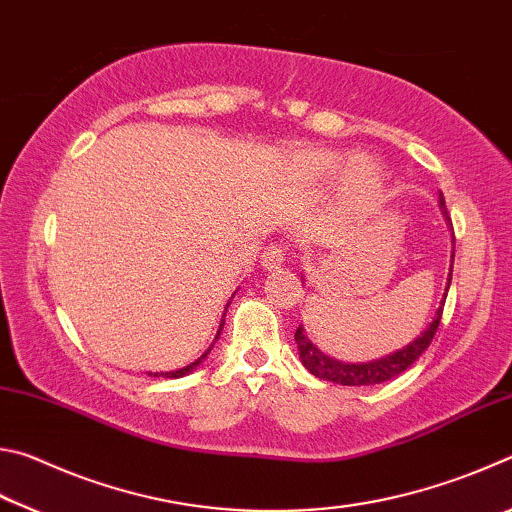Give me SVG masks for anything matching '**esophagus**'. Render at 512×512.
<instances>
[{
    "instance_id": "1",
    "label": "esophagus",
    "mask_w": 512,
    "mask_h": 512,
    "mask_svg": "<svg viewBox=\"0 0 512 512\" xmlns=\"http://www.w3.org/2000/svg\"><path fill=\"white\" fill-rule=\"evenodd\" d=\"M284 255H287V250L280 244H273V246H266L264 253H262V266L268 268V271H275V268H280L284 264Z\"/></svg>"
}]
</instances>
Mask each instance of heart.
<instances>
[{"label":"heart","mask_w":512,"mask_h":512,"mask_svg":"<svg viewBox=\"0 0 512 512\" xmlns=\"http://www.w3.org/2000/svg\"><path fill=\"white\" fill-rule=\"evenodd\" d=\"M345 158L334 151H305L298 155L296 167L307 180H327L341 171ZM381 192V176L375 164L366 160H352L343 173V194L354 205H370Z\"/></svg>","instance_id":"obj_1"}]
</instances>
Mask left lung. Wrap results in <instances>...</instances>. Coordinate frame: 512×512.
<instances>
[{"label":"left lung","instance_id":"8db88e82","mask_svg":"<svg viewBox=\"0 0 512 512\" xmlns=\"http://www.w3.org/2000/svg\"><path fill=\"white\" fill-rule=\"evenodd\" d=\"M440 207H443V212L447 216V205H445L443 194H440ZM454 248H456V239H454ZM452 268H454V250H452V266H449V280H447L445 291H449V284H452ZM445 298H447V293L443 296V300H440L436 318L431 320V325L424 329L418 339L406 345V348L388 354V357H384V359H375L368 363L336 361L320 352L316 345L307 339L305 332H302V327H298L296 343H298L300 359H302V363H305V368L311 372V375H316L323 381H334V384H341V386H375V384H381V381L393 379L397 375H402L406 368H411L413 363L420 359V354L429 348V343L433 341V336H436V332H438L440 318H443Z\"/></svg>","mask_w":512,"mask_h":512}]
</instances>
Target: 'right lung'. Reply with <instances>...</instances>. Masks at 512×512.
<instances>
[{
	"label": "right lung",
	"mask_w": 512,
	"mask_h": 512,
	"mask_svg": "<svg viewBox=\"0 0 512 512\" xmlns=\"http://www.w3.org/2000/svg\"><path fill=\"white\" fill-rule=\"evenodd\" d=\"M225 311H228V309H225ZM223 320H225V314H223V318H221V325H219V332H216V339H219V334H221V329H223ZM216 339H214V343H216ZM214 343H212V348H214ZM212 348H210V350H212ZM210 350H207L205 354H201V357H198L194 363H189V366L180 368V370H173V372H162L160 377H173V379H178V377L187 375V372H192V370L198 366V363H201V361L207 357V354H210Z\"/></svg>",
	"instance_id": "right-lung-1"
}]
</instances>
